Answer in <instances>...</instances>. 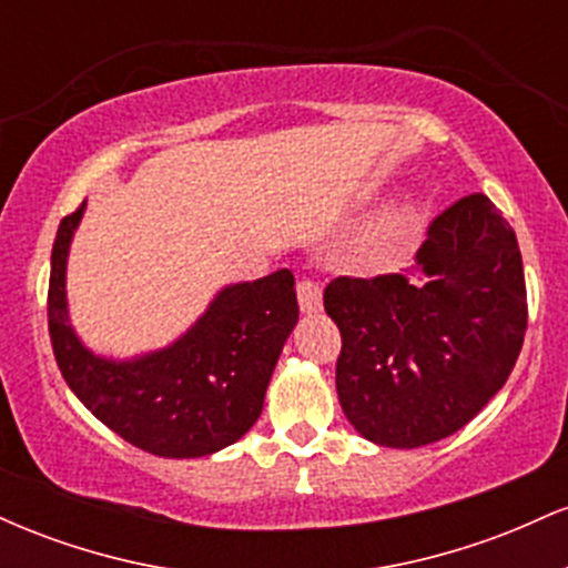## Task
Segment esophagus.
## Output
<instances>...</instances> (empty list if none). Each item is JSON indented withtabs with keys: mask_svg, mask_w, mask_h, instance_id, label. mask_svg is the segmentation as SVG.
Returning <instances> with one entry per match:
<instances>
[{
	"mask_svg": "<svg viewBox=\"0 0 568 568\" xmlns=\"http://www.w3.org/2000/svg\"><path fill=\"white\" fill-rule=\"evenodd\" d=\"M296 293H298V306H302V312H306V315H315V312L323 310V288L317 280L302 277L296 285Z\"/></svg>",
	"mask_w": 568,
	"mask_h": 568,
	"instance_id": "1",
	"label": "esophagus"
}]
</instances>
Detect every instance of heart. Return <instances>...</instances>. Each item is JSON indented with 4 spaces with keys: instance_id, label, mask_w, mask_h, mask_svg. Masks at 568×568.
Listing matches in <instances>:
<instances>
[{
    "instance_id": "obj_1",
    "label": "heart",
    "mask_w": 568,
    "mask_h": 568,
    "mask_svg": "<svg viewBox=\"0 0 568 568\" xmlns=\"http://www.w3.org/2000/svg\"><path fill=\"white\" fill-rule=\"evenodd\" d=\"M408 219H410V211L406 205H393L387 207V211L376 213V216L363 226L361 237H357V247H361V253H366L371 258L384 256V253L400 240V234L406 232Z\"/></svg>"
}]
</instances>
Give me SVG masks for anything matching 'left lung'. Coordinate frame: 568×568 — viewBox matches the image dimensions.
<instances>
[{
  "instance_id": "1",
  "label": "left lung",
  "mask_w": 568,
  "mask_h": 568,
  "mask_svg": "<svg viewBox=\"0 0 568 568\" xmlns=\"http://www.w3.org/2000/svg\"><path fill=\"white\" fill-rule=\"evenodd\" d=\"M336 393L352 427L387 448L448 438L505 387L524 347L518 240L486 194L454 202L397 275L336 277Z\"/></svg>"
}]
</instances>
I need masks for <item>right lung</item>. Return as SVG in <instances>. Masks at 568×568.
<instances>
[{
  "mask_svg": "<svg viewBox=\"0 0 568 568\" xmlns=\"http://www.w3.org/2000/svg\"><path fill=\"white\" fill-rule=\"evenodd\" d=\"M82 213L84 202L58 226L48 291L50 342L71 393L154 456L192 459L232 446L262 416L272 371L298 321L291 270L226 285L173 344L112 361L84 347L69 323L67 262Z\"/></svg>",
  "mask_w": 568,
  "mask_h": 568,
  "instance_id": "1",
  "label": "right lung"
}]
</instances>
